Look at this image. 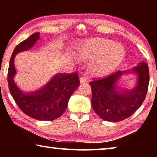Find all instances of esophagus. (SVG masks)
<instances>
[{
  "label": "esophagus",
  "mask_w": 157,
  "mask_h": 157,
  "mask_svg": "<svg viewBox=\"0 0 157 157\" xmlns=\"http://www.w3.org/2000/svg\"><path fill=\"white\" fill-rule=\"evenodd\" d=\"M79 81H80V83L82 84V83H85V82H87V78L85 76H82L79 78Z\"/></svg>",
  "instance_id": "1"
}]
</instances>
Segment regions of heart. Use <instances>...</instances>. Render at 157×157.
I'll return each mask as SVG.
<instances>
[{
    "mask_svg": "<svg viewBox=\"0 0 157 157\" xmlns=\"http://www.w3.org/2000/svg\"><path fill=\"white\" fill-rule=\"evenodd\" d=\"M78 57L83 60H93L91 71L95 75H104L114 70L122 62L125 50L120 44L110 39L93 38L79 44Z\"/></svg>",
    "mask_w": 157,
    "mask_h": 157,
    "instance_id": "b5f03b06",
    "label": "heart"
}]
</instances>
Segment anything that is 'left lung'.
I'll return each instance as SVG.
<instances>
[{
  "instance_id": "left-lung-1",
  "label": "left lung",
  "mask_w": 157,
  "mask_h": 157,
  "mask_svg": "<svg viewBox=\"0 0 157 157\" xmlns=\"http://www.w3.org/2000/svg\"><path fill=\"white\" fill-rule=\"evenodd\" d=\"M130 71L138 75L137 86L132 90L119 91L116 89L117 80L121 75L127 73L126 71H117L89 82L93 109L102 120L123 121L131 116L145 100L150 82L147 64L140 62Z\"/></svg>"
}]
</instances>
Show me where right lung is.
<instances>
[{"label": "right lung", "mask_w": 157, "mask_h": 157, "mask_svg": "<svg viewBox=\"0 0 157 157\" xmlns=\"http://www.w3.org/2000/svg\"><path fill=\"white\" fill-rule=\"evenodd\" d=\"M39 39V33H35L16 46L10 58L7 82L10 94L23 113L36 120L53 121L66 111L69 98L79 86V79L76 73H59L39 91L27 94L21 91L13 79L16 74L15 55L30 49Z\"/></svg>", "instance_id": "obj_1"}]
</instances>
